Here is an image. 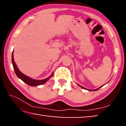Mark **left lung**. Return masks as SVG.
Returning a JSON list of instances; mask_svg holds the SVG:
<instances>
[{
  "label": "left lung",
  "mask_w": 126,
  "mask_h": 126,
  "mask_svg": "<svg viewBox=\"0 0 126 126\" xmlns=\"http://www.w3.org/2000/svg\"><path fill=\"white\" fill-rule=\"evenodd\" d=\"M78 85L80 87H81V88H83V89H86V90H88V91H97V90H98V89H99V88H101L102 87H103V86H102L101 87H99V88H97V89H93V90H91V89H87V88H84V87H82V86H80L79 84H78Z\"/></svg>",
  "instance_id": "left-lung-1"
}]
</instances>
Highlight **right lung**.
Returning a JSON list of instances; mask_svg holds the SVG:
<instances>
[{"label":"right lung","instance_id":"right-lung-1","mask_svg":"<svg viewBox=\"0 0 126 126\" xmlns=\"http://www.w3.org/2000/svg\"><path fill=\"white\" fill-rule=\"evenodd\" d=\"M12 62L13 66V68L14 69L15 73H16L17 77H18L19 79H20L21 80H22L24 83H25L27 84L28 85H29L30 86H32V87L38 86H39V85L43 84L45 83L46 82H47V81L49 79L52 77L53 75V73H52V74H51L49 77H48V78L44 79H42V80L34 79H33L31 77H29L28 76L25 75L24 74L22 73V72L19 70L18 67H17L16 63H15L14 60V57H13V52L12 53Z\"/></svg>","mask_w":126,"mask_h":126}]
</instances>
